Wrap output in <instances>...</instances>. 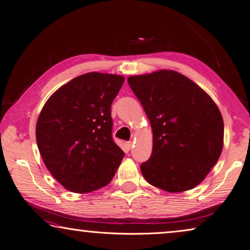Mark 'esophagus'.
<instances>
[{"label":"esophagus","instance_id":"1","mask_svg":"<svg viewBox=\"0 0 250 250\" xmlns=\"http://www.w3.org/2000/svg\"><path fill=\"white\" fill-rule=\"evenodd\" d=\"M125 147L127 150H131L132 147H133V143L132 142H126L125 143Z\"/></svg>","mask_w":250,"mask_h":250}]
</instances>
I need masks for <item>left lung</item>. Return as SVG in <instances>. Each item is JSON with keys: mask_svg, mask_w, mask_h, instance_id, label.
Masks as SVG:
<instances>
[{"mask_svg": "<svg viewBox=\"0 0 250 250\" xmlns=\"http://www.w3.org/2000/svg\"><path fill=\"white\" fill-rule=\"evenodd\" d=\"M153 133L144 178L170 193L188 190L216 164L224 144V121L217 105L188 78L160 70L127 79Z\"/></svg>", "mask_w": 250, "mask_h": 250, "instance_id": "obj_1", "label": "left lung"}]
</instances>
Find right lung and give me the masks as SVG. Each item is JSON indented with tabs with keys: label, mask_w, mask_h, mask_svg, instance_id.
I'll use <instances>...</instances> for the list:
<instances>
[{
	"label": "right lung",
	"mask_w": 250,
	"mask_h": 250,
	"mask_svg": "<svg viewBox=\"0 0 250 250\" xmlns=\"http://www.w3.org/2000/svg\"><path fill=\"white\" fill-rule=\"evenodd\" d=\"M125 78L89 72L45 102L36 125L39 152L63 188L85 194L105 187L125 152L113 139L111 105Z\"/></svg>",
	"instance_id": "right-lung-1"
}]
</instances>
